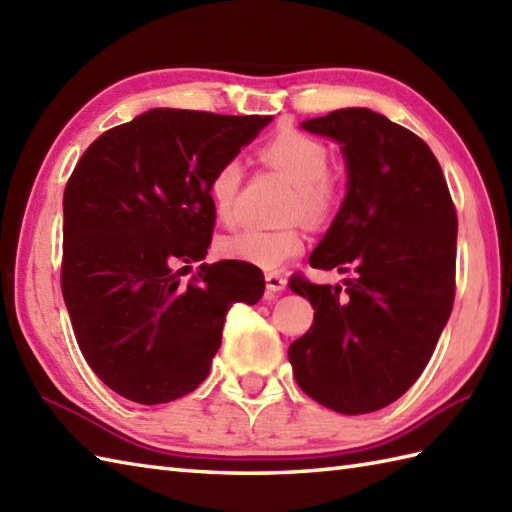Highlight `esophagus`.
<instances>
[{
    "label": "esophagus",
    "instance_id": "34e87169",
    "mask_svg": "<svg viewBox=\"0 0 512 512\" xmlns=\"http://www.w3.org/2000/svg\"><path fill=\"white\" fill-rule=\"evenodd\" d=\"M266 288L268 292H279L286 288V277L279 275V273H268L266 275Z\"/></svg>",
    "mask_w": 512,
    "mask_h": 512
}]
</instances>
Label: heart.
Masks as SVG:
<instances>
[{
	"label": "heart",
	"mask_w": 512,
	"mask_h": 512,
	"mask_svg": "<svg viewBox=\"0 0 512 512\" xmlns=\"http://www.w3.org/2000/svg\"><path fill=\"white\" fill-rule=\"evenodd\" d=\"M264 165L273 167L295 182L288 215L306 217L312 224H323L339 209L343 198V182L328 169L330 149L321 138L299 129H284L259 151ZM244 169L237 158L224 160L211 173L206 193L215 215L224 224L237 220V200L242 189ZM306 248V233L297 224L286 228H257L248 226L242 231L224 235L217 250L224 259L244 262L262 270H279Z\"/></svg>",
	"instance_id": "1"
}]
</instances>
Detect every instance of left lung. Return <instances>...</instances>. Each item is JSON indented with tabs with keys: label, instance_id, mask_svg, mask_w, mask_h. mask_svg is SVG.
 Listing matches in <instances>:
<instances>
[{
	"label": "left lung",
	"instance_id": "obj_1",
	"mask_svg": "<svg viewBox=\"0 0 512 512\" xmlns=\"http://www.w3.org/2000/svg\"><path fill=\"white\" fill-rule=\"evenodd\" d=\"M341 143L347 195L310 266L354 273L341 286L290 279L312 328L290 345L297 385L347 416L383 409L416 383L455 299L458 215L440 162L409 129L365 107L310 118Z\"/></svg>",
	"mask_w": 512,
	"mask_h": 512
}]
</instances>
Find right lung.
Masks as SVG:
<instances>
[{
    "label": "right lung",
    "instance_id": "add662e5",
    "mask_svg": "<svg viewBox=\"0 0 512 512\" xmlns=\"http://www.w3.org/2000/svg\"><path fill=\"white\" fill-rule=\"evenodd\" d=\"M270 116L149 110L85 149L63 191L61 290L85 361L127 400L160 405L209 376L226 312L253 306L264 275L244 262H200L215 211L213 169Z\"/></svg>",
    "mask_w": 512,
    "mask_h": 512
}]
</instances>
